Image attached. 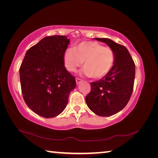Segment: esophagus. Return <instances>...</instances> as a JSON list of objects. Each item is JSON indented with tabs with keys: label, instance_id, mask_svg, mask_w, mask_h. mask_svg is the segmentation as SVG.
Wrapping results in <instances>:
<instances>
[{
	"label": "esophagus",
	"instance_id": "34e87169",
	"mask_svg": "<svg viewBox=\"0 0 158 158\" xmlns=\"http://www.w3.org/2000/svg\"><path fill=\"white\" fill-rule=\"evenodd\" d=\"M81 81H82V80H81V79H79V78H77V79H76L77 84H79L80 83H81Z\"/></svg>",
	"mask_w": 158,
	"mask_h": 158
}]
</instances>
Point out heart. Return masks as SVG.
Instances as JSON below:
<instances>
[{"label": "heart", "instance_id": "b5f03b06", "mask_svg": "<svg viewBox=\"0 0 158 158\" xmlns=\"http://www.w3.org/2000/svg\"><path fill=\"white\" fill-rule=\"evenodd\" d=\"M114 52L111 48L93 41H84L74 48H68L63 54V63L69 72L74 73L84 61L81 74L100 79L107 74L114 62Z\"/></svg>", "mask_w": 158, "mask_h": 158}]
</instances>
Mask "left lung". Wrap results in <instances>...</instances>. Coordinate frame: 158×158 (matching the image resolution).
Listing matches in <instances>:
<instances>
[{
  "instance_id": "1",
  "label": "left lung",
  "mask_w": 158,
  "mask_h": 158,
  "mask_svg": "<svg viewBox=\"0 0 158 158\" xmlns=\"http://www.w3.org/2000/svg\"><path fill=\"white\" fill-rule=\"evenodd\" d=\"M105 42L114 52L110 71L98 81L90 83L91 90L85 97L89 108L100 116H110L121 111L133 91L135 65L127 48L108 38H95Z\"/></svg>"
}]
</instances>
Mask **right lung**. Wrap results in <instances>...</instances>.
Instances as JSON below:
<instances>
[{"instance_id":"1","label":"right lung","mask_w":158,"mask_h":158,"mask_svg":"<svg viewBox=\"0 0 158 158\" xmlns=\"http://www.w3.org/2000/svg\"><path fill=\"white\" fill-rule=\"evenodd\" d=\"M69 43L65 35L47 36L26 52L19 68L23 98L35 113L53 118L62 113L76 87L65 69L63 54Z\"/></svg>"}]
</instances>
